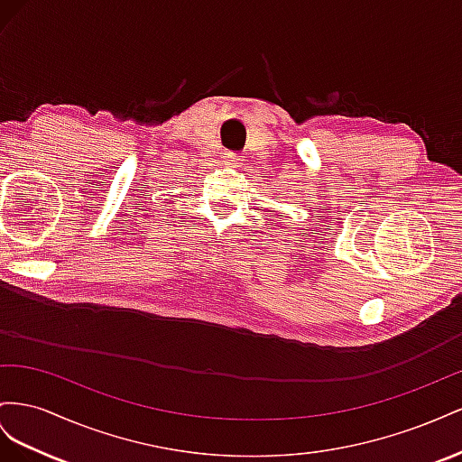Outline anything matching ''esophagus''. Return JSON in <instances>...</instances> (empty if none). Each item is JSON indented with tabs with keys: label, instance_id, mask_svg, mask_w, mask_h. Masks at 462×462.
Returning a JSON list of instances; mask_svg holds the SVG:
<instances>
[{
	"label": "esophagus",
	"instance_id": "1",
	"mask_svg": "<svg viewBox=\"0 0 462 462\" xmlns=\"http://www.w3.org/2000/svg\"><path fill=\"white\" fill-rule=\"evenodd\" d=\"M228 161H230V162H234V164H240L242 156H240L238 152H228Z\"/></svg>",
	"mask_w": 462,
	"mask_h": 462
}]
</instances>
